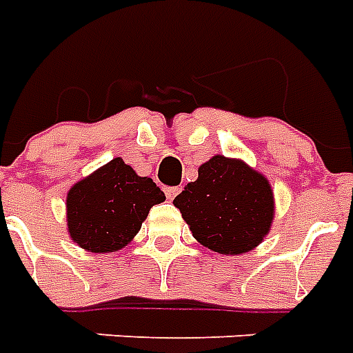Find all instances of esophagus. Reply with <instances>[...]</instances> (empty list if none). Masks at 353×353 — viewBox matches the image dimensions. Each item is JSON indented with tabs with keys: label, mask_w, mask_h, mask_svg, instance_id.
Listing matches in <instances>:
<instances>
[{
	"label": "esophagus",
	"mask_w": 353,
	"mask_h": 353,
	"mask_svg": "<svg viewBox=\"0 0 353 353\" xmlns=\"http://www.w3.org/2000/svg\"><path fill=\"white\" fill-rule=\"evenodd\" d=\"M179 192H181V187H166L165 188V194L168 199H174Z\"/></svg>",
	"instance_id": "obj_1"
}]
</instances>
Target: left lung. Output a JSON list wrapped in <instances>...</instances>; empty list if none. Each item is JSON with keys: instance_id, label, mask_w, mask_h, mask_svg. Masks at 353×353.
I'll return each mask as SVG.
<instances>
[{"instance_id": "1", "label": "left lung", "mask_w": 353, "mask_h": 353, "mask_svg": "<svg viewBox=\"0 0 353 353\" xmlns=\"http://www.w3.org/2000/svg\"><path fill=\"white\" fill-rule=\"evenodd\" d=\"M192 236L221 254L251 251L273 220V192L268 179L236 159L216 155L199 166L198 179L176 196Z\"/></svg>"}]
</instances>
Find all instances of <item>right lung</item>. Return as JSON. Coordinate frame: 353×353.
<instances>
[{
    "mask_svg": "<svg viewBox=\"0 0 353 353\" xmlns=\"http://www.w3.org/2000/svg\"><path fill=\"white\" fill-rule=\"evenodd\" d=\"M161 201L165 192L117 157L69 190V234L91 252L117 251L137 234L150 209Z\"/></svg>",
    "mask_w": 353,
    "mask_h": 353,
    "instance_id": "1",
    "label": "right lung"
}]
</instances>
